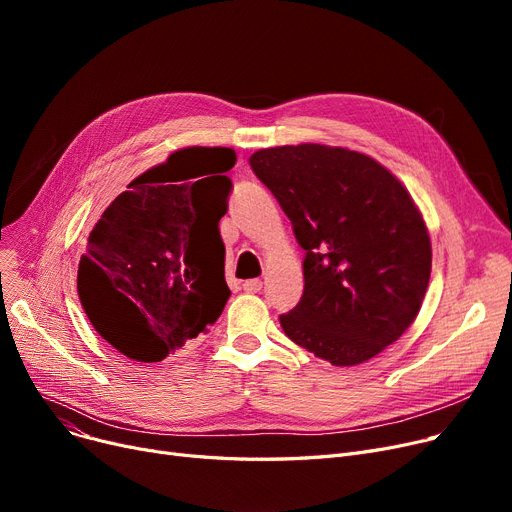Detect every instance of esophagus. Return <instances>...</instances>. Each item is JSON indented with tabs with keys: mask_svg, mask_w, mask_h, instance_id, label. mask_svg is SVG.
I'll return each mask as SVG.
<instances>
[{
	"mask_svg": "<svg viewBox=\"0 0 512 512\" xmlns=\"http://www.w3.org/2000/svg\"><path fill=\"white\" fill-rule=\"evenodd\" d=\"M242 288H245L247 292H259L263 288V282L259 278H253V280L242 282Z\"/></svg>",
	"mask_w": 512,
	"mask_h": 512,
	"instance_id": "1",
	"label": "esophagus"
}]
</instances>
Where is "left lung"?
Wrapping results in <instances>:
<instances>
[{
	"label": "left lung",
	"instance_id": "obj_1",
	"mask_svg": "<svg viewBox=\"0 0 512 512\" xmlns=\"http://www.w3.org/2000/svg\"><path fill=\"white\" fill-rule=\"evenodd\" d=\"M305 251L303 297L280 315L284 334L348 367L398 340L417 317L432 245L407 188L369 155L284 145L249 157Z\"/></svg>",
	"mask_w": 512,
	"mask_h": 512
}]
</instances>
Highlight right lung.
I'll use <instances>...</instances> for the list:
<instances>
[{"label":"right lung","instance_id":"obj_1","mask_svg":"<svg viewBox=\"0 0 512 512\" xmlns=\"http://www.w3.org/2000/svg\"><path fill=\"white\" fill-rule=\"evenodd\" d=\"M234 164L228 147L180 149L134 178L91 230L76 288L118 353L157 363L222 315L230 288L218 224Z\"/></svg>","mask_w":512,"mask_h":512}]
</instances>
